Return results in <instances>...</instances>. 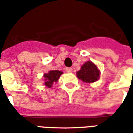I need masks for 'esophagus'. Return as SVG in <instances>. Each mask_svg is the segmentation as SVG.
I'll return each instance as SVG.
<instances>
[{"instance_id":"1","label":"esophagus","mask_w":133,"mask_h":133,"mask_svg":"<svg viewBox=\"0 0 133 133\" xmlns=\"http://www.w3.org/2000/svg\"><path fill=\"white\" fill-rule=\"evenodd\" d=\"M65 71L67 72H72V68H65Z\"/></svg>"}]
</instances>
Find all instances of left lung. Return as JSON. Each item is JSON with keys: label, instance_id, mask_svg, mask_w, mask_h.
Returning <instances> with one entry per match:
<instances>
[{"label": "left lung", "instance_id": "obj_1", "mask_svg": "<svg viewBox=\"0 0 133 133\" xmlns=\"http://www.w3.org/2000/svg\"><path fill=\"white\" fill-rule=\"evenodd\" d=\"M77 76L85 83H93L98 81L100 77V70L95 64L90 61H88L77 72Z\"/></svg>", "mask_w": 133, "mask_h": 133}]
</instances>
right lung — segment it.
Instances as JSON below:
<instances>
[{"mask_svg":"<svg viewBox=\"0 0 133 133\" xmlns=\"http://www.w3.org/2000/svg\"><path fill=\"white\" fill-rule=\"evenodd\" d=\"M63 74V72L59 70H50L48 73L44 75L45 78V85L48 88L52 87L54 82H57L60 76Z\"/></svg>","mask_w":133,"mask_h":133,"instance_id":"add662e5","label":"right lung"}]
</instances>
